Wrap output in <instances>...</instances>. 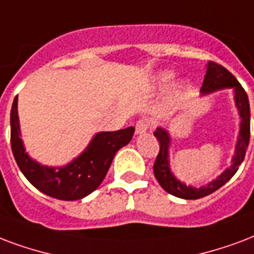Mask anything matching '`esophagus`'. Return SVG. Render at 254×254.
I'll return each mask as SVG.
<instances>
[{
	"label": "esophagus",
	"mask_w": 254,
	"mask_h": 254,
	"mask_svg": "<svg viewBox=\"0 0 254 254\" xmlns=\"http://www.w3.org/2000/svg\"><path fill=\"white\" fill-rule=\"evenodd\" d=\"M149 127H150V124L146 119H141L138 120L137 123H135V133L137 134H141V133H145V131L148 130Z\"/></svg>",
	"instance_id": "1"
}]
</instances>
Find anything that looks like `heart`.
Instances as JSON below:
<instances>
[{
  "label": "heart",
  "mask_w": 254,
  "mask_h": 254,
  "mask_svg": "<svg viewBox=\"0 0 254 254\" xmlns=\"http://www.w3.org/2000/svg\"><path fill=\"white\" fill-rule=\"evenodd\" d=\"M173 78V73H170V71H165V73H162V74L158 75V80L157 82L160 85H165L168 82H170V80Z\"/></svg>",
  "instance_id": "1"
}]
</instances>
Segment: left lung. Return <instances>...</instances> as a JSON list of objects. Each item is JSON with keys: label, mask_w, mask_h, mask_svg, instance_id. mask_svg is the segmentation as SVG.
I'll return each mask as SVG.
<instances>
[{"label": "left lung", "mask_w": 254, "mask_h": 254, "mask_svg": "<svg viewBox=\"0 0 254 254\" xmlns=\"http://www.w3.org/2000/svg\"><path fill=\"white\" fill-rule=\"evenodd\" d=\"M224 88H235L236 104H237L243 121H241L239 141H237V146H236V154L233 157V165L230 166L229 169H226L221 176H218L217 180L208 184L206 187L196 189V188L187 187V185H184L174 179L173 174L170 173L169 164H168V148H169L170 142L169 135H168L166 130H164L161 127H158L157 130L154 131V135L160 142V152H158L157 158H156L154 165H153L154 177L157 179L162 189L170 194H173V196L185 198V200H197L201 197L209 196L210 193L220 189L222 185H225L235 176L236 172L239 170L240 164L244 161L245 152H247L248 145H249V138H251V108H249L248 94L241 86V84L237 81V78L228 69H225L220 64L209 63L204 82L201 86V92L209 93Z\"/></svg>", "instance_id": "obj_1"}]
</instances>
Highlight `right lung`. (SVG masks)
<instances>
[{"label":"right lung","mask_w":254,"mask_h":254,"mask_svg":"<svg viewBox=\"0 0 254 254\" xmlns=\"http://www.w3.org/2000/svg\"><path fill=\"white\" fill-rule=\"evenodd\" d=\"M133 134V127L117 131L98 133L86 150L69 165L57 169L48 168L33 161L25 153L19 138L17 97L11 105L10 144L15 162L33 187L57 200H80L96 190L105 179L116 153L129 144Z\"/></svg>","instance_id":"add662e5"}]
</instances>
